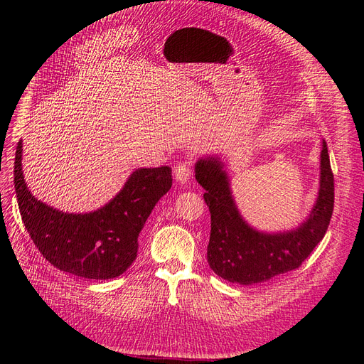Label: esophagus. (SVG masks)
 <instances>
[{
    "label": "esophagus",
    "instance_id": "34e87169",
    "mask_svg": "<svg viewBox=\"0 0 364 364\" xmlns=\"http://www.w3.org/2000/svg\"><path fill=\"white\" fill-rule=\"evenodd\" d=\"M174 174H176V180L181 184H186L190 177H192V164L190 162H180L178 165L174 166Z\"/></svg>",
    "mask_w": 364,
    "mask_h": 364
}]
</instances>
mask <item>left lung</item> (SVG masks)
I'll use <instances>...</instances> for the list:
<instances>
[{
    "label": "left lung",
    "mask_w": 364,
    "mask_h": 364,
    "mask_svg": "<svg viewBox=\"0 0 364 364\" xmlns=\"http://www.w3.org/2000/svg\"><path fill=\"white\" fill-rule=\"evenodd\" d=\"M195 169L198 183L206 190L203 199L211 214L208 264L228 282L254 284L292 272L301 267L326 235L335 202L333 172L326 141H323L321 150L316 206L310 218L289 233H259L242 220L218 159H200Z\"/></svg>",
    "instance_id": "obj_1"
}]
</instances>
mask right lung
<instances>
[{
    "instance_id": "1",
    "label": "right lung",
    "mask_w": 364,
    "mask_h": 364,
    "mask_svg": "<svg viewBox=\"0 0 364 364\" xmlns=\"http://www.w3.org/2000/svg\"><path fill=\"white\" fill-rule=\"evenodd\" d=\"M13 172L18 211L38 251L55 269L95 280L127 272L137 257L147 217L172 186L169 166L140 168L99 211L65 214L31 195L22 172V141L16 147Z\"/></svg>"
}]
</instances>
